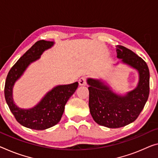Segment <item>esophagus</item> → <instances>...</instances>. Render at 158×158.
Here are the masks:
<instances>
[{
	"mask_svg": "<svg viewBox=\"0 0 158 158\" xmlns=\"http://www.w3.org/2000/svg\"><path fill=\"white\" fill-rule=\"evenodd\" d=\"M79 85L81 86H84L86 85V79L85 77H82L81 78L79 79Z\"/></svg>",
	"mask_w": 158,
	"mask_h": 158,
	"instance_id": "1",
	"label": "esophagus"
}]
</instances>
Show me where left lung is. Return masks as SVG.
<instances>
[{
  "label": "left lung",
  "instance_id": "left-lung-1",
  "mask_svg": "<svg viewBox=\"0 0 158 158\" xmlns=\"http://www.w3.org/2000/svg\"><path fill=\"white\" fill-rule=\"evenodd\" d=\"M116 51L121 64L138 71V82L134 89L121 94L115 93L103 80L87 79L91 115L99 125L110 128L125 127L136 119L146 103L150 90V72L146 63L123 46L116 45Z\"/></svg>",
  "mask_w": 158,
  "mask_h": 158
}]
</instances>
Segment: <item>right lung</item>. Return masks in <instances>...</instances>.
Instances as JSON below:
<instances>
[{
  "label": "right lung",
  "mask_w": 158,
  "mask_h": 158,
  "mask_svg": "<svg viewBox=\"0 0 158 158\" xmlns=\"http://www.w3.org/2000/svg\"><path fill=\"white\" fill-rule=\"evenodd\" d=\"M54 45V42L38 41L12 67L6 77L4 89L6 102L18 122L31 129L44 130L57 124L64 114L65 104L78 86L77 82L55 86L31 108H20L15 103L13 96L15 83L29 65L40 59L44 52Z\"/></svg>",
  "instance_id": "right-lung-1"
}]
</instances>
